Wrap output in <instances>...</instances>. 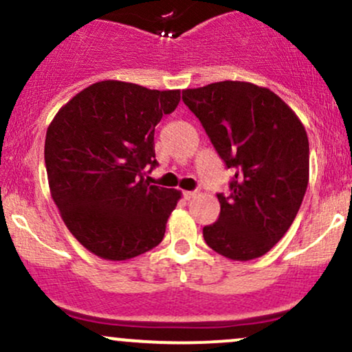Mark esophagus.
Instances as JSON below:
<instances>
[{"instance_id":"esophagus-1","label":"esophagus","mask_w":352,"mask_h":352,"mask_svg":"<svg viewBox=\"0 0 352 352\" xmlns=\"http://www.w3.org/2000/svg\"><path fill=\"white\" fill-rule=\"evenodd\" d=\"M184 197H185V200H192V199H195V197H197V192H188V190H185Z\"/></svg>"}]
</instances>
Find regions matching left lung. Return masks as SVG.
Instances as JSON below:
<instances>
[{"instance_id":"obj_1","label":"left lung","mask_w":352,"mask_h":352,"mask_svg":"<svg viewBox=\"0 0 352 352\" xmlns=\"http://www.w3.org/2000/svg\"><path fill=\"white\" fill-rule=\"evenodd\" d=\"M218 155L236 168L220 217L204 228L213 252L235 261L268 253L292 227L309 180V142L294 111L268 87L221 80L182 92Z\"/></svg>"}]
</instances>
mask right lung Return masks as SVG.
Returning a JSON list of instances; mask_svg holds the SVG:
<instances>
[{"label":"right lung","mask_w":352,"mask_h":352,"mask_svg":"<svg viewBox=\"0 0 352 352\" xmlns=\"http://www.w3.org/2000/svg\"><path fill=\"white\" fill-rule=\"evenodd\" d=\"M180 91L100 80L64 104L46 132L44 160L60 218L84 248L124 261L162 241L182 192L151 185L153 132Z\"/></svg>","instance_id":"obj_1"}]
</instances>
